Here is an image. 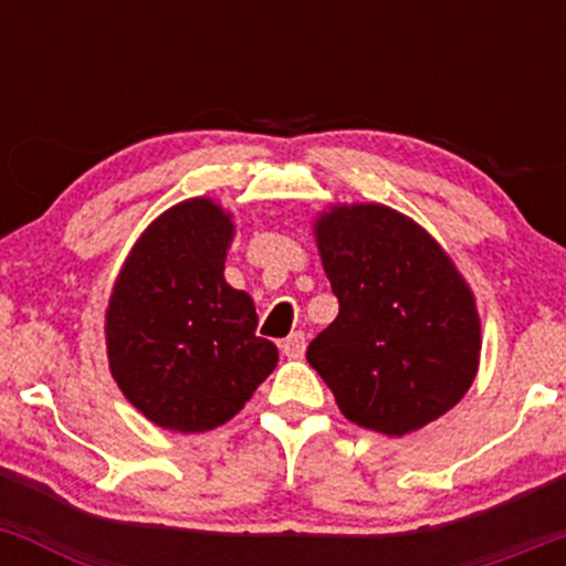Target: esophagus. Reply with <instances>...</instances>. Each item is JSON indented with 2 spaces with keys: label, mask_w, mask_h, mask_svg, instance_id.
<instances>
[{
  "label": "esophagus",
  "mask_w": 566,
  "mask_h": 566,
  "mask_svg": "<svg viewBox=\"0 0 566 566\" xmlns=\"http://www.w3.org/2000/svg\"><path fill=\"white\" fill-rule=\"evenodd\" d=\"M279 348H282V354L287 356V359H301L305 350V333L297 329V333L287 335L282 343H279Z\"/></svg>",
  "instance_id": "34e87169"
}]
</instances>
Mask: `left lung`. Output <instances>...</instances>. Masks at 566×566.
Segmentation results:
<instances>
[{
    "mask_svg": "<svg viewBox=\"0 0 566 566\" xmlns=\"http://www.w3.org/2000/svg\"><path fill=\"white\" fill-rule=\"evenodd\" d=\"M316 242L340 311L305 359L340 412L388 437L441 418L471 388L482 346L473 295L450 258L380 205L322 216Z\"/></svg>",
    "mask_w": 566,
    "mask_h": 566,
    "instance_id": "obj_1",
    "label": "left lung"
}]
</instances>
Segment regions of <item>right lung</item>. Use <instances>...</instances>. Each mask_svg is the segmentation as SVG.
I'll list each match as a JSON object with an SVG mask.
<instances>
[{
    "instance_id": "1",
    "label": "right lung",
    "mask_w": 566,
    "mask_h": 566,
    "mask_svg": "<svg viewBox=\"0 0 566 566\" xmlns=\"http://www.w3.org/2000/svg\"><path fill=\"white\" fill-rule=\"evenodd\" d=\"M229 216L191 199L154 220L129 252L106 314L108 365L151 423L199 433L231 420L274 373L252 297L226 284Z\"/></svg>"
}]
</instances>
